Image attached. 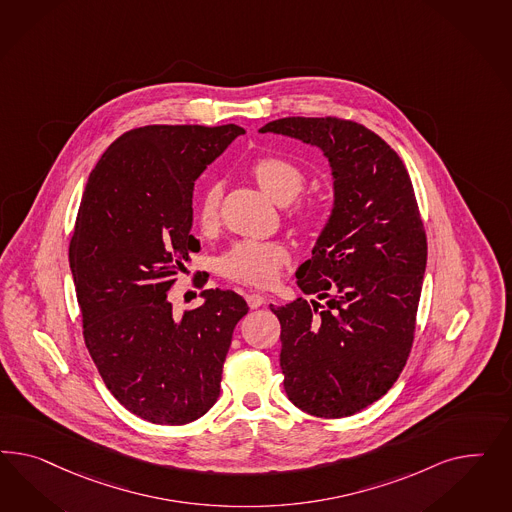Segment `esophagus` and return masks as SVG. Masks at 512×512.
<instances>
[{"mask_svg":"<svg viewBox=\"0 0 512 512\" xmlns=\"http://www.w3.org/2000/svg\"><path fill=\"white\" fill-rule=\"evenodd\" d=\"M246 300H248L249 308H251V310H255V308L263 306L264 302H266V298H264L263 295H259V293H251V295L246 296Z\"/></svg>","mask_w":512,"mask_h":512,"instance_id":"1","label":"esophagus"}]
</instances>
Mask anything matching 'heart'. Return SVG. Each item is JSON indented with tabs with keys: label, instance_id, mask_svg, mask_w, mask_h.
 I'll use <instances>...</instances> for the list:
<instances>
[{
	"label": "heart",
	"instance_id": "1",
	"mask_svg": "<svg viewBox=\"0 0 512 512\" xmlns=\"http://www.w3.org/2000/svg\"><path fill=\"white\" fill-rule=\"evenodd\" d=\"M251 176L264 193L279 204L296 199L304 187V172L293 161L278 155H263L253 161ZM219 186H208L202 193L197 208V223L202 231L216 229L219 221ZM298 221L311 225L315 221L313 210H300ZM289 261V249L281 242H261V240H242L229 249L223 257V272L227 278L248 283L255 287H268L278 279L279 268Z\"/></svg>",
	"mask_w": 512,
	"mask_h": 512
}]
</instances>
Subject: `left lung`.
I'll list each match as a JSON object with an SVG mask.
<instances>
[{
  "mask_svg": "<svg viewBox=\"0 0 512 512\" xmlns=\"http://www.w3.org/2000/svg\"><path fill=\"white\" fill-rule=\"evenodd\" d=\"M259 131L321 148L332 169V214L296 270L315 298L270 310L289 400L313 417H351L396 383L415 338L428 244L413 184L400 155L357 122L293 116Z\"/></svg>",
  "mask_w": 512,
  "mask_h": 512,
  "instance_id": "left-lung-1",
  "label": "left lung"
}]
</instances>
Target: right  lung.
<instances>
[{"label": "right lung", "mask_w": 512, "mask_h": 512, "mask_svg": "<svg viewBox=\"0 0 512 512\" xmlns=\"http://www.w3.org/2000/svg\"><path fill=\"white\" fill-rule=\"evenodd\" d=\"M238 125H146L114 140L78 208L69 266L82 334L112 396L154 424L180 426L217 402L223 362L248 304L202 289V306L178 315L171 287L199 240L193 186L238 135ZM201 276V274H199Z\"/></svg>", "instance_id": "add662e5"}]
</instances>
